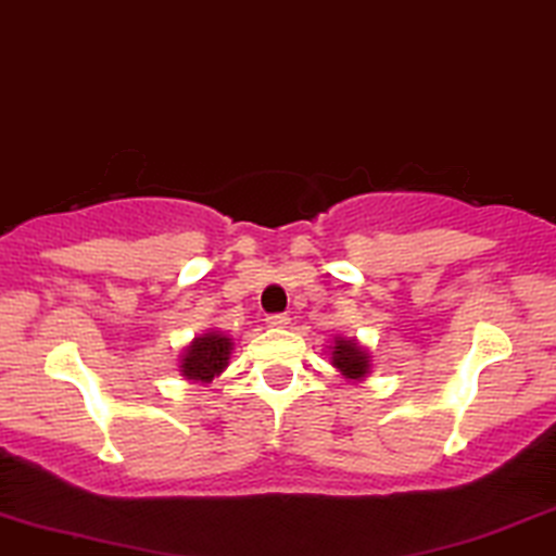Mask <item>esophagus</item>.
Returning <instances> with one entry per match:
<instances>
[{
	"label": "esophagus",
	"instance_id": "34e87169",
	"mask_svg": "<svg viewBox=\"0 0 556 556\" xmlns=\"http://www.w3.org/2000/svg\"><path fill=\"white\" fill-rule=\"evenodd\" d=\"M266 325H269V328H287V325H290V317L285 313H274L266 317Z\"/></svg>",
	"mask_w": 556,
	"mask_h": 556
}]
</instances>
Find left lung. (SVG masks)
<instances>
[{
  "instance_id": "obj_1",
  "label": "left lung",
  "mask_w": 556,
  "mask_h": 556,
  "mask_svg": "<svg viewBox=\"0 0 556 556\" xmlns=\"http://www.w3.org/2000/svg\"><path fill=\"white\" fill-rule=\"evenodd\" d=\"M332 366H336L345 379L364 381L366 374L371 371V355L355 343V340L336 338V345H332Z\"/></svg>"
}]
</instances>
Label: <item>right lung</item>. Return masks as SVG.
<instances>
[{
	"label": "right lung",
	"mask_w": 556,
	"mask_h": 556,
	"mask_svg": "<svg viewBox=\"0 0 556 556\" xmlns=\"http://www.w3.org/2000/svg\"><path fill=\"white\" fill-rule=\"evenodd\" d=\"M231 351H233L231 338H226L224 332L218 330L203 332L201 338H195L188 348H185L180 358V374L188 381L211 383L216 376L226 371Z\"/></svg>",
	"instance_id": "obj_1"
}]
</instances>
